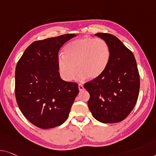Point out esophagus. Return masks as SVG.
Wrapping results in <instances>:
<instances>
[{
	"instance_id": "obj_1",
	"label": "esophagus",
	"mask_w": 156,
	"mask_h": 156,
	"mask_svg": "<svg viewBox=\"0 0 156 156\" xmlns=\"http://www.w3.org/2000/svg\"><path fill=\"white\" fill-rule=\"evenodd\" d=\"M78 89L80 91H82V90H84V87L82 84H78Z\"/></svg>"
}]
</instances>
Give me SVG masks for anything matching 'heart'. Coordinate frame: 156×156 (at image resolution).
<instances>
[{
    "mask_svg": "<svg viewBox=\"0 0 156 156\" xmlns=\"http://www.w3.org/2000/svg\"><path fill=\"white\" fill-rule=\"evenodd\" d=\"M110 57V48L104 39L90 37L76 39L67 44L64 55L58 57V70L62 78L66 81L73 80L77 69L79 79L87 77L93 80L104 73Z\"/></svg>",
    "mask_w": 156,
    "mask_h": 156,
    "instance_id": "b5f03b06",
    "label": "heart"
}]
</instances>
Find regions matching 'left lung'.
I'll return each mask as SVG.
<instances>
[{"instance_id":"left-lung-1","label":"left lung","mask_w":156,"mask_h":156,"mask_svg":"<svg viewBox=\"0 0 156 156\" xmlns=\"http://www.w3.org/2000/svg\"><path fill=\"white\" fill-rule=\"evenodd\" d=\"M95 36L107 42L111 57L104 73L85 83L90 95L87 101L95 119L115 123L126 118L137 101L140 79L134 56L117 37L110 34Z\"/></svg>"}]
</instances>
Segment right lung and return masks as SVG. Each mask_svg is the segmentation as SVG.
I'll return each instance as SVG.
<instances>
[{"label":"right lung","mask_w":156,"mask_h":156,"mask_svg":"<svg viewBox=\"0 0 156 156\" xmlns=\"http://www.w3.org/2000/svg\"><path fill=\"white\" fill-rule=\"evenodd\" d=\"M76 34H64L35 41L19 60L15 69V97L20 111L41 129L59 126L66 121L78 94L76 83L60 78L58 54Z\"/></svg>","instance_id":"right-lung-1"}]
</instances>
